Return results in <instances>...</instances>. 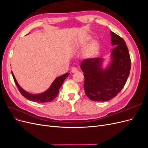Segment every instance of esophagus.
<instances>
[{
	"mask_svg": "<svg viewBox=\"0 0 148 148\" xmlns=\"http://www.w3.org/2000/svg\"><path fill=\"white\" fill-rule=\"evenodd\" d=\"M71 73H76V72H77V71H78V69L77 68H75V67H73V68L71 69Z\"/></svg>",
	"mask_w": 148,
	"mask_h": 148,
	"instance_id": "obj_1",
	"label": "esophagus"
}]
</instances>
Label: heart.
Listing matches in <instances>:
<instances>
[{
	"label": "heart",
	"mask_w": 148,
	"mask_h": 148,
	"mask_svg": "<svg viewBox=\"0 0 148 148\" xmlns=\"http://www.w3.org/2000/svg\"><path fill=\"white\" fill-rule=\"evenodd\" d=\"M91 37L89 36H85L81 43L78 44V47H80L84 46L87 43V42L90 39ZM99 50V43L97 40H92L89 43L86 49L85 50L84 53V57L87 59H91L92 58L95 57L98 53Z\"/></svg>",
	"instance_id": "obj_1"
}]
</instances>
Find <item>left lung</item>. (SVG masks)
Returning a JSON list of instances; mask_svg holds the SVG:
<instances>
[{
  "label": "left lung",
  "mask_w": 148,
  "mask_h": 148,
  "mask_svg": "<svg viewBox=\"0 0 148 148\" xmlns=\"http://www.w3.org/2000/svg\"><path fill=\"white\" fill-rule=\"evenodd\" d=\"M110 36L114 47L106 68L102 67L104 62L102 58L84 59L80 65L84 73L85 93L92 101L104 102L117 96L130 75L131 60L126 42L111 31Z\"/></svg>",
  "instance_id": "8db88e82"
}]
</instances>
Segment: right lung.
Here are the masks:
<instances>
[{"mask_svg": "<svg viewBox=\"0 0 148 148\" xmlns=\"http://www.w3.org/2000/svg\"><path fill=\"white\" fill-rule=\"evenodd\" d=\"M12 74L18 89V90L20 91L21 95L25 97H26V99H28V100L31 101L37 102H49L52 101L57 96V95H59V91L60 88L62 86L64 80L66 79L67 77H68L70 73H66L63 75L56 78L51 85V86L49 87V89H47L46 91L39 94H35V95L31 94L24 90V89L18 84V83L12 71Z\"/></svg>", "mask_w": 148, "mask_h": 148, "instance_id": "1", "label": "right lung"}]
</instances>
